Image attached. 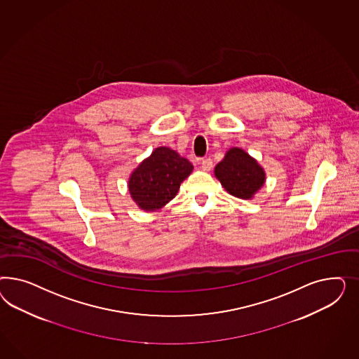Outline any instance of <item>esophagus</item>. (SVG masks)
<instances>
[{"label": "esophagus", "mask_w": 359, "mask_h": 359, "mask_svg": "<svg viewBox=\"0 0 359 359\" xmlns=\"http://www.w3.org/2000/svg\"><path fill=\"white\" fill-rule=\"evenodd\" d=\"M212 167H213V162H212L210 158H207V159H203V161H201V168H203L204 171H210Z\"/></svg>", "instance_id": "34e87169"}]
</instances>
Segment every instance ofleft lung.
<instances>
[{
  "mask_svg": "<svg viewBox=\"0 0 359 359\" xmlns=\"http://www.w3.org/2000/svg\"><path fill=\"white\" fill-rule=\"evenodd\" d=\"M215 175L230 195L239 198H251L266 179L261 165L241 149H230L216 165Z\"/></svg>",
  "mask_w": 359,
  "mask_h": 359,
  "instance_id": "left-lung-1",
  "label": "left lung"
}]
</instances>
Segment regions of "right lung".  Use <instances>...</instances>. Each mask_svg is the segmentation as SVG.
Instances as JSON below:
<instances>
[{
  "label": "right lung",
  "instance_id": "right-lung-1",
  "mask_svg": "<svg viewBox=\"0 0 359 359\" xmlns=\"http://www.w3.org/2000/svg\"><path fill=\"white\" fill-rule=\"evenodd\" d=\"M192 170V163L177 152L158 147L131 174V197L143 210L161 209L174 198Z\"/></svg>",
  "mask_w": 359,
  "mask_h": 359
}]
</instances>
